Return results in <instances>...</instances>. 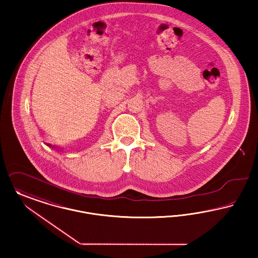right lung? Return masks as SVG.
<instances>
[{
  "instance_id": "right-lung-1",
  "label": "right lung",
  "mask_w": 258,
  "mask_h": 258,
  "mask_svg": "<svg viewBox=\"0 0 258 258\" xmlns=\"http://www.w3.org/2000/svg\"><path fill=\"white\" fill-rule=\"evenodd\" d=\"M45 145H46L47 147H50V148H53V149H54L55 148V149H58V148H57V147H53V146H51V145H49V144H45Z\"/></svg>"
}]
</instances>
